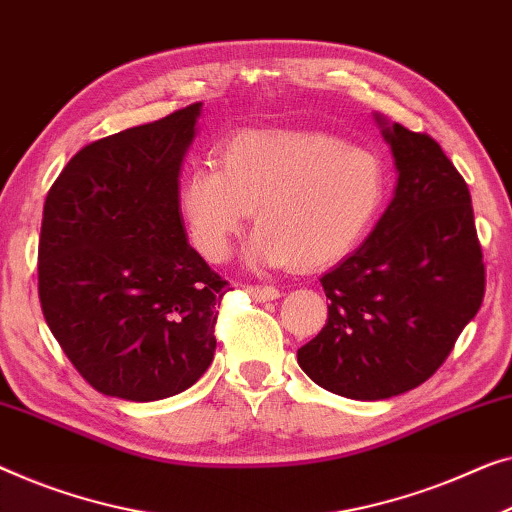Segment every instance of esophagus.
<instances>
[{"instance_id":"1","label":"esophagus","mask_w":512,"mask_h":512,"mask_svg":"<svg viewBox=\"0 0 512 512\" xmlns=\"http://www.w3.org/2000/svg\"><path fill=\"white\" fill-rule=\"evenodd\" d=\"M247 293L251 298L258 300V302H265V300H277L279 298V291L274 286H247Z\"/></svg>"}]
</instances>
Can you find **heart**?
<instances>
[{
	"label": "heart",
	"instance_id": "1",
	"mask_svg": "<svg viewBox=\"0 0 512 512\" xmlns=\"http://www.w3.org/2000/svg\"><path fill=\"white\" fill-rule=\"evenodd\" d=\"M219 161L191 166L177 189L189 238L212 263L231 254L256 210L249 265L328 268L360 247L390 194L379 154L325 133L244 131Z\"/></svg>",
	"mask_w": 512,
	"mask_h": 512
}]
</instances>
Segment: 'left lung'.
Segmentation results:
<instances>
[{
  "mask_svg": "<svg viewBox=\"0 0 512 512\" xmlns=\"http://www.w3.org/2000/svg\"><path fill=\"white\" fill-rule=\"evenodd\" d=\"M376 122L395 157V196L362 247L321 277L328 321L298 348L311 381L369 402L425 383L485 295L464 177L427 133Z\"/></svg>",
  "mask_w": 512,
  "mask_h": 512,
  "instance_id": "left-lung-1",
  "label": "left lung"
}]
</instances>
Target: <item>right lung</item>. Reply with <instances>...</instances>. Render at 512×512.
<instances>
[{"instance_id":"right-lung-1","label":"right lung","mask_w":512,"mask_h":512,"mask_svg":"<svg viewBox=\"0 0 512 512\" xmlns=\"http://www.w3.org/2000/svg\"><path fill=\"white\" fill-rule=\"evenodd\" d=\"M201 106L85 145L43 205V316L71 365L108 397H173L214 358L228 281L187 242L177 207Z\"/></svg>"}]
</instances>
